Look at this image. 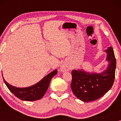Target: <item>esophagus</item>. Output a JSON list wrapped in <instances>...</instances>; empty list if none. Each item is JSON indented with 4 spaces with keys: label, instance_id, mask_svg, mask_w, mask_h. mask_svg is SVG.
I'll use <instances>...</instances> for the list:
<instances>
[{
    "label": "esophagus",
    "instance_id": "esophagus-1",
    "mask_svg": "<svg viewBox=\"0 0 121 121\" xmlns=\"http://www.w3.org/2000/svg\"><path fill=\"white\" fill-rule=\"evenodd\" d=\"M69 70V68L66 65H62L60 67V70L62 72H65Z\"/></svg>",
    "mask_w": 121,
    "mask_h": 121
}]
</instances>
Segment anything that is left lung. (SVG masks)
<instances>
[{"instance_id": "left-lung-1", "label": "left lung", "mask_w": 121, "mask_h": 121, "mask_svg": "<svg viewBox=\"0 0 121 121\" xmlns=\"http://www.w3.org/2000/svg\"><path fill=\"white\" fill-rule=\"evenodd\" d=\"M105 52L107 53L106 60L109 64L101 73H90L82 69L72 72L70 86L72 91L82 101L87 102L97 100L108 92L113 85L116 60L112 47H108Z\"/></svg>"}]
</instances>
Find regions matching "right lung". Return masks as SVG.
Listing matches in <instances>:
<instances>
[{
	"mask_svg": "<svg viewBox=\"0 0 121 121\" xmlns=\"http://www.w3.org/2000/svg\"><path fill=\"white\" fill-rule=\"evenodd\" d=\"M57 74V70L56 69L46 75L37 84L23 88L13 86L6 82L3 77V78L6 86L15 96L21 100L32 101L42 98L48 88L51 79Z\"/></svg>",
	"mask_w": 121,
	"mask_h": 121,
	"instance_id": "right-lung-1",
	"label": "right lung"
}]
</instances>
